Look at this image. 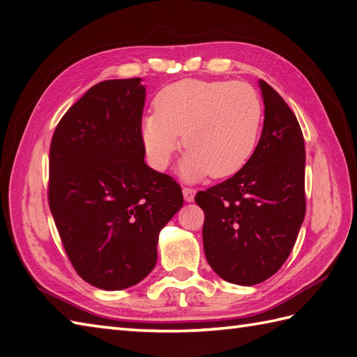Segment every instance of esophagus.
Here are the masks:
<instances>
[{"mask_svg":"<svg viewBox=\"0 0 357 357\" xmlns=\"http://www.w3.org/2000/svg\"><path fill=\"white\" fill-rule=\"evenodd\" d=\"M195 193H196L195 188H190V187H184V188H183V195H184L185 202H193Z\"/></svg>","mask_w":357,"mask_h":357,"instance_id":"esophagus-1","label":"esophagus"}]
</instances>
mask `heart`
I'll return each mask as SVG.
<instances>
[{"label":"heart","instance_id":"1","mask_svg":"<svg viewBox=\"0 0 357 357\" xmlns=\"http://www.w3.org/2000/svg\"><path fill=\"white\" fill-rule=\"evenodd\" d=\"M156 112L142 118L141 138L150 164L167 169L181 147L188 150L181 164L187 181L211 174L229 178L241 172L259 142L264 107L245 82L181 79L155 98Z\"/></svg>","mask_w":357,"mask_h":357}]
</instances>
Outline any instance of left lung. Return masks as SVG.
<instances>
[{
  "label": "left lung",
  "instance_id": "obj_1",
  "mask_svg": "<svg viewBox=\"0 0 357 357\" xmlns=\"http://www.w3.org/2000/svg\"><path fill=\"white\" fill-rule=\"evenodd\" d=\"M264 127L255 155L230 179L198 192L204 252L227 282L256 285L291 253L305 218V144L294 113L259 79Z\"/></svg>",
  "mask_w": 357,
  "mask_h": 357
}]
</instances>
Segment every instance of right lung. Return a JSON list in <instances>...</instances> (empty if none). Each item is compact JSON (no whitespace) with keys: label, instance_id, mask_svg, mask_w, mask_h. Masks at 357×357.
Returning <instances> with one entry per match:
<instances>
[{"label":"right lung","instance_id":"1","mask_svg":"<svg viewBox=\"0 0 357 357\" xmlns=\"http://www.w3.org/2000/svg\"><path fill=\"white\" fill-rule=\"evenodd\" d=\"M141 78L98 82L53 133L49 206L78 275L102 290L141 282L158 236L183 207L179 184L144 161Z\"/></svg>","mask_w":357,"mask_h":357}]
</instances>
